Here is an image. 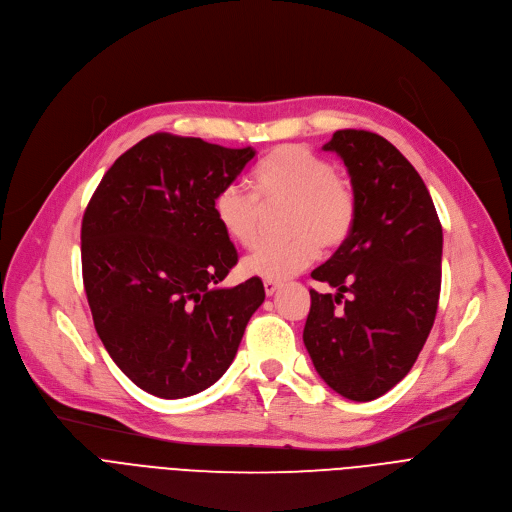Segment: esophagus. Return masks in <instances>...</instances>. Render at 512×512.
<instances>
[{
  "mask_svg": "<svg viewBox=\"0 0 512 512\" xmlns=\"http://www.w3.org/2000/svg\"><path fill=\"white\" fill-rule=\"evenodd\" d=\"M279 285H281L279 281H271V279H265V281H263V287H265V294H267V296H273V294H275V291L279 289Z\"/></svg>",
  "mask_w": 512,
  "mask_h": 512,
  "instance_id": "1",
  "label": "esophagus"
}]
</instances>
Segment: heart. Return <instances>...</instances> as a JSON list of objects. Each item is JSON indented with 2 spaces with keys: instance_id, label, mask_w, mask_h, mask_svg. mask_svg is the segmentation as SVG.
Segmentation results:
<instances>
[{
  "instance_id": "obj_1",
  "label": "heart",
  "mask_w": 512,
  "mask_h": 512,
  "mask_svg": "<svg viewBox=\"0 0 512 512\" xmlns=\"http://www.w3.org/2000/svg\"><path fill=\"white\" fill-rule=\"evenodd\" d=\"M249 193L227 186L216 194L212 212L218 227L241 247L259 237L261 208L289 204V239L263 243L243 259L247 275L279 281L306 269L322 249L340 245L356 221V192L350 178L322 156L298 143L271 150L253 170Z\"/></svg>"
}]
</instances>
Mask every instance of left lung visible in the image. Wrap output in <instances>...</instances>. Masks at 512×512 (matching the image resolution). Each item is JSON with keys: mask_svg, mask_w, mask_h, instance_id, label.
I'll return each mask as SVG.
<instances>
[{"mask_svg": "<svg viewBox=\"0 0 512 512\" xmlns=\"http://www.w3.org/2000/svg\"><path fill=\"white\" fill-rule=\"evenodd\" d=\"M336 152L356 192V221L336 253L312 271L336 296L310 289L304 344L318 375L350 401H373L415 364L442 287V225L407 158L385 137L340 129ZM349 300H343V294Z\"/></svg>", "mask_w": 512, "mask_h": 512, "instance_id": "8db88e82", "label": "left lung"}]
</instances>
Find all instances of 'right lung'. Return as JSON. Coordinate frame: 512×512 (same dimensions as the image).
<instances>
[{
	"mask_svg": "<svg viewBox=\"0 0 512 512\" xmlns=\"http://www.w3.org/2000/svg\"><path fill=\"white\" fill-rule=\"evenodd\" d=\"M154 133L115 160L83 216V283L95 330L143 391L182 399L225 375L265 300L259 277L221 287L239 255L212 202L253 162Z\"/></svg>",
	"mask_w": 512,
	"mask_h": 512,
	"instance_id": "add662e5",
	"label": "right lung"
}]
</instances>
